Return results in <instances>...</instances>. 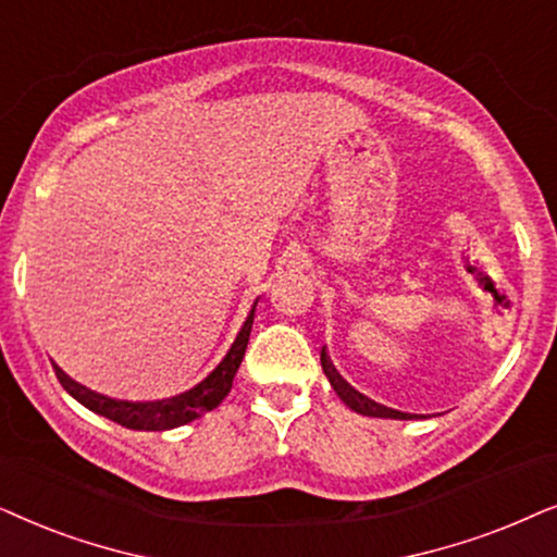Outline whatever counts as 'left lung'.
I'll return each instance as SVG.
<instances>
[{
  "instance_id": "1",
  "label": "left lung",
  "mask_w": 557,
  "mask_h": 557,
  "mask_svg": "<svg viewBox=\"0 0 557 557\" xmlns=\"http://www.w3.org/2000/svg\"><path fill=\"white\" fill-rule=\"evenodd\" d=\"M321 367H323L325 376H329L333 392H336V395L341 397V403H344L346 407H351L354 412L367 414V418H392V420H412V418H418V414L392 410V407H384L380 403H374V399L364 397V395H361V392H356L351 384L341 380L338 372H336V369H333V364L329 361V356H325V348H321Z\"/></svg>"
}]
</instances>
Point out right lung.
Returning a JSON list of instances; mask_svg holds the SVG:
<instances>
[{
	"label": "right lung",
	"mask_w": 557,
	"mask_h": 557,
	"mask_svg": "<svg viewBox=\"0 0 557 557\" xmlns=\"http://www.w3.org/2000/svg\"><path fill=\"white\" fill-rule=\"evenodd\" d=\"M251 323H255V308H251L247 321H244L239 336H236L232 348H228L224 361H221V364L213 369L201 384H196V387L183 392V395L177 397L158 399V403H124V399L96 395V392L81 387L78 382L69 380V376H65L58 367H55V376L73 399H78V403L88 407V410L96 414H103V418L116 422V425L132 428V430H170L201 418V414L213 410V407H219L221 399L228 395V389H232L234 384L236 369H239L244 351H247Z\"/></svg>",
	"instance_id": "add662e5"
}]
</instances>
